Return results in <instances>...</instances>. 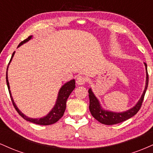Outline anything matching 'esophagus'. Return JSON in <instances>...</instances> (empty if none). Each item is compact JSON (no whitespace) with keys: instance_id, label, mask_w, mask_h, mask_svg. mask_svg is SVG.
<instances>
[{"instance_id":"esophagus-1","label":"esophagus","mask_w":153,"mask_h":153,"mask_svg":"<svg viewBox=\"0 0 153 153\" xmlns=\"http://www.w3.org/2000/svg\"><path fill=\"white\" fill-rule=\"evenodd\" d=\"M87 79L85 78V77L83 76H78V78H77V80H76V82L77 84H78V85H83V84H85V82H86Z\"/></svg>"}]
</instances>
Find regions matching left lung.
<instances>
[{"label":"left lung","instance_id":"obj_1","mask_svg":"<svg viewBox=\"0 0 153 153\" xmlns=\"http://www.w3.org/2000/svg\"><path fill=\"white\" fill-rule=\"evenodd\" d=\"M145 69H146V84H145V90L143 91V94L142 95L141 98L139 100V101L137 103V104L130 108V109L124 112H120V113H117V112L110 111H107L103 109L100 104L99 101L98 100L97 98L95 96L94 93H93L91 88L88 90L89 94V100H90V104H89V109L92 114L93 117L101 124H106V125H112V124H119V123L123 122L124 121L127 120L133 116H134L140 109L142 106V103L145 97V92H146L147 86H148V73H147V64L145 62Z\"/></svg>","mask_w":153,"mask_h":153}]
</instances>
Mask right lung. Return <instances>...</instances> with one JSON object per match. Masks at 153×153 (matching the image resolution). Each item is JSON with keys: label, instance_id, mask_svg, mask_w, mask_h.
Segmentation results:
<instances>
[{"label": "right lung", "instance_id": "1", "mask_svg": "<svg viewBox=\"0 0 153 153\" xmlns=\"http://www.w3.org/2000/svg\"><path fill=\"white\" fill-rule=\"evenodd\" d=\"M31 38H32V36H29L27 39H26L25 40H24V41H22V42L19 44L18 47H20L21 45H22L23 44L29 41ZM14 53L15 52H13V54H12L11 58L10 59L9 64L10 61H11L12 58H13V55H14ZM8 68H7V71H8ZM6 83H7V85H8V91H9V94L10 96V99H11L12 103H13V106H14L16 110L17 111L19 114L22 116V117H23L25 120L28 121V122L34 123V124H39V125H50V124H54V123L57 122V121H58L59 119L62 117L66 108L67 100H68L70 94L72 93V91L74 90L75 88V81L74 79L67 82L66 83L64 84V85L61 87V88L59 89V93H58V96H57V101H56L55 105H54V106L52 108V109L50 111V113H49L47 116H45V117H42V118L32 119V118H29V117H26V115H24V114H23L22 112L19 109L18 107L16 106V105L14 101H13V97H12L11 93H10V91L9 82H8L7 72H6Z\"/></svg>", "mask_w": 153, "mask_h": 153}]
</instances>
